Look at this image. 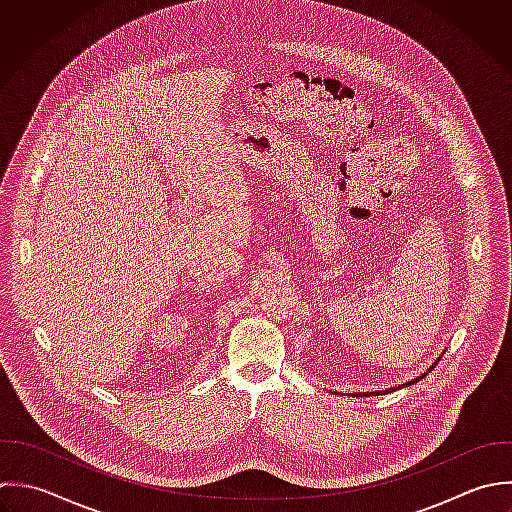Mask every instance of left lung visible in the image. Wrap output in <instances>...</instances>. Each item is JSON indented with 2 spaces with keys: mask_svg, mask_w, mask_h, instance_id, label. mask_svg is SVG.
<instances>
[{
  "mask_svg": "<svg viewBox=\"0 0 512 512\" xmlns=\"http://www.w3.org/2000/svg\"><path fill=\"white\" fill-rule=\"evenodd\" d=\"M437 365V363H435ZM435 365L429 369V371H433L435 369ZM427 371V373H429ZM427 373L425 375H421L419 379H415V381H409V383H405V385H399V389H403V387H409V385H413V383H417V381H421V379H425L427 377ZM393 391H397V387H393V389H387V391H375V393H353V397H373V395H387V393H393Z\"/></svg>",
  "mask_w": 512,
  "mask_h": 512,
  "instance_id": "8db88e82",
  "label": "left lung"
}]
</instances>
